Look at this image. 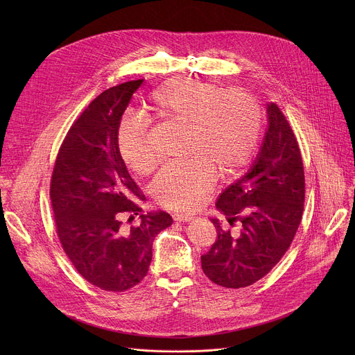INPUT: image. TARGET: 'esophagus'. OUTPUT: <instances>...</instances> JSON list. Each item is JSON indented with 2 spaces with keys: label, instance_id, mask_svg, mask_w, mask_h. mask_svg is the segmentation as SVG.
Masks as SVG:
<instances>
[{
  "label": "esophagus",
  "instance_id": "34e87169",
  "mask_svg": "<svg viewBox=\"0 0 355 355\" xmlns=\"http://www.w3.org/2000/svg\"><path fill=\"white\" fill-rule=\"evenodd\" d=\"M173 218L177 222H191L193 219L192 215H185V214H174Z\"/></svg>",
  "mask_w": 355,
  "mask_h": 355
}]
</instances>
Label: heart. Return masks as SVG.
<instances>
[{
    "mask_svg": "<svg viewBox=\"0 0 355 355\" xmlns=\"http://www.w3.org/2000/svg\"><path fill=\"white\" fill-rule=\"evenodd\" d=\"M146 111L184 130L181 153L188 159L164 167L151 185L156 200L168 209H195L211 188L214 174L226 178L240 171L260 136L261 110L254 96L241 89L220 91L200 80L178 77L163 84L150 94ZM118 148L133 173L147 174L155 168L141 122H122Z\"/></svg>",
    "mask_w": 355,
    "mask_h": 355,
    "instance_id": "1",
    "label": "heart"
}]
</instances>
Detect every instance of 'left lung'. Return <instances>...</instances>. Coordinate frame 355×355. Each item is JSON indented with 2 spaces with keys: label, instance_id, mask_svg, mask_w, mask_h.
<instances>
[{
  "label": "left lung",
  "instance_id": "obj_1",
  "mask_svg": "<svg viewBox=\"0 0 355 355\" xmlns=\"http://www.w3.org/2000/svg\"><path fill=\"white\" fill-rule=\"evenodd\" d=\"M268 129L257 159L218 198L216 208L239 234L211 219L218 239L200 257L202 270L216 285L244 288L267 275L284 257L302 220L305 173L297 140L277 104L267 105Z\"/></svg>",
  "mask_w": 355,
  "mask_h": 355
}]
</instances>
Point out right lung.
<instances>
[{
	"mask_svg": "<svg viewBox=\"0 0 355 355\" xmlns=\"http://www.w3.org/2000/svg\"><path fill=\"white\" fill-rule=\"evenodd\" d=\"M143 80L99 94L67 132L56 157L50 199L66 256L89 284L112 292L137 285L148 271L155 237L173 223L160 211L140 215V193L118 148V130ZM125 214L141 225L121 227Z\"/></svg>",
	"mask_w": 355,
	"mask_h": 355,
	"instance_id": "add662e5",
	"label": "right lung"
}]
</instances>
